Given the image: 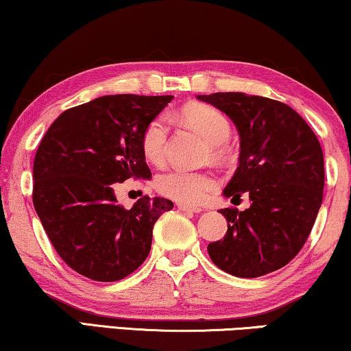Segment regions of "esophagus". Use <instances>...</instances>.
<instances>
[{
    "mask_svg": "<svg viewBox=\"0 0 351 351\" xmlns=\"http://www.w3.org/2000/svg\"><path fill=\"white\" fill-rule=\"evenodd\" d=\"M177 207H179V209H180L182 212H188V213H199V212H202L201 207H196V206H188V204H182V202H179V204H177Z\"/></svg>",
    "mask_w": 351,
    "mask_h": 351,
    "instance_id": "esophagus-1",
    "label": "esophagus"
}]
</instances>
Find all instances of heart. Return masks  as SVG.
<instances>
[{"mask_svg": "<svg viewBox=\"0 0 351 351\" xmlns=\"http://www.w3.org/2000/svg\"><path fill=\"white\" fill-rule=\"evenodd\" d=\"M182 117L191 128L199 131L212 144L220 145L231 136V123L225 114L210 106H188ZM142 152L154 165H161L167 152V123L165 117H156L145 126L142 133ZM218 186V180L209 172H193L174 169L156 179V188L165 196L182 204H201Z\"/></svg>", "mask_w": 351, "mask_h": 351, "instance_id": "obj_1", "label": "heart"}]
</instances>
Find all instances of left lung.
<instances>
[{"instance_id": "8db88e82", "label": "left lung", "mask_w": 351, "mask_h": 351, "mask_svg": "<svg viewBox=\"0 0 351 351\" xmlns=\"http://www.w3.org/2000/svg\"><path fill=\"white\" fill-rule=\"evenodd\" d=\"M230 117L241 138L239 166L223 196L247 193L245 210L221 209L223 241L207 245L217 267L241 278L277 271L311 234L323 201L322 145L296 110L280 101L241 91L197 95Z\"/></svg>"}]
</instances>
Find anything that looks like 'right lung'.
I'll return each mask as SVG.
<instances>
[{
    "label": "right lung",
    "instance_id": "right-lung-1",
    "mask_svg": "<svg viewBox=\"0 0 351 351\" xmlns=\"http://www.w3.org/2000/svg\"><path fill=\"white\" fill-rule=\"evenodd\" d=\"M172 96L108 95L64 110L40 141L33 165V204L62 260L80 276L117 282L152 247L154 225L174 204L142 196L130 210L114 188L152 179L142 133Z\"/></svg>",
    "mask_w": 351,
    "mask_h": 351
}]
</instances>
